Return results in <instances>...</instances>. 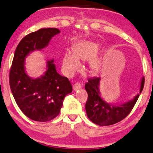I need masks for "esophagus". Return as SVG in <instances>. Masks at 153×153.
<instances>
[{"label":"esophagus","instance_id":"obj_1","mask_svg":"<svg viewBox=\"0 0 153 153\" xmlns=\"http://www.w3.org/2000/svg\"><path fill=\"white\" fill-rule=\"evenodd\" d=\"M73 89L74 91H76V90H78L79 89H80L81 87H82V86H81V84H79V83H75L74 84H73Z\"/></svg>","mask_w":153,"mask_h":153}]
</instances>
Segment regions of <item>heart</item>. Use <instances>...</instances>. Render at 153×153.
Listing matches in <instances>:
<instances>
[{"mask_svg": "<svg viewBox=\"0 0 153 153\" xmlns=\"http://www.w3.org/2000/svg\"><path fill=\"white\" fill-rule=\"evenodd\" d=\"M74 51H66L63 56L62 69L66 76L71 77L82 69L79 59L87 61L90 59L89 66L93 71H98L100 62L97 58H93L97 53L99 44L91 41H81L74 46Z\"/></svg>", "mask_w": 153, "mask_h": 153, "instance_id": "obj_1", "label": "heart"}]
</instances>
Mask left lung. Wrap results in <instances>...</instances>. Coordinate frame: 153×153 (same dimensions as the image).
Instances as JSON below:
<instances>
[{
	"label": "left lung",
	"instance_id": "obj_1",
	"mask_svg": "<svg viewBox=\"0 0 153 153\" xmlns=\"http://www.w3.org/2000/svg\"><path fill=\"white\" fill-rule=\"evenodd\" d=\"M100 78L94 77L89 79L85 84V89L87 91L88 99L85 105L86 112L88 118L92 123L100 126H108L125 119L130 114L137 102L140 94L135 96L132 100L114 106L107 103L100 96L99 91ZM145 84L143 77L141 82L140 94L143 91Z\"/></svg>",
	"mask_w": 153,
	"mask_h": 153
}]
</instances>
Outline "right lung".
Masks as SVG:
<instances>
[{
  "instance_id": "obj_1",
  "label": "right lung",
  "mask_w": 153,
  "mask_h": 153,
  "mask_svg": "<svg viewBox=\"0 0 153 153\" xmlns=\"http://www.w3.org/2000/svg\"><path fill=\"white\" fill-rule=\"evenodd\" d=\"M60 30L56 28H41L21 39L16 47L9 73V84L15 101L22 112L30 120L48 122L60 112L66 94L72 91L67 77L57 73L53 60L48 61V69L41 78L26 74L24 61L34 50L46 47Z\"/></svg>"
}]
</instances>
